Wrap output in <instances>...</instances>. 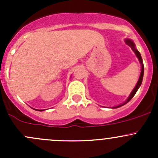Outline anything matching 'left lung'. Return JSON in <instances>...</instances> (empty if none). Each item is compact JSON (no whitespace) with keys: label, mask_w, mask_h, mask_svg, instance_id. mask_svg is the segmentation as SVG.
Returning a JSON list of instances; mask_svg holds the SVG:
<instances>
[{"label":"left lung","mask_w":158,"mask_h":158,"mask_svg":"<svg viewBox=\"0 0 158 158\" xmlns=\"http://www.w3.org/2000/svg\"><path fill=\"white\" fill-rule=\"evenodd\" d=\"M125 42H126V44H128L129 47H131V49H133V51H134V52H135V53L136 54L137 57H138V60H139L140 63H141V75H140V78H139V79H138V83H137L136 86H135V88L133 89V91H132V92H131V93L130 94V95H129L128 99H127L126 101H125V102L123 103V104H121V105H119V106H114V107H112L113 109H116V108H118V107H121V106H124V105H125V104H126V103H128V102L130 101V100L131 99V98H133L134 96H135V93H136V92H137L138 89H139L140 86H141V82H142V80H143V76H144V66H143L142 58H141V54H140L139 51L137 50V49H135V44H134V43H133V41H131V40H125Z\"/></svg>","instance_id":"obj_1"}]
</instances>
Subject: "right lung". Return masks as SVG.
<instances>
[{
	"label": "right lung",
	"instance_id": "right-lung-1",
	"mask_svg": "<svg viewBox=\"0 0 158 158\" xmlns=\"http://www.w3.org/2000/svg\"><path fill=\"white\" fill-rule=\"evenodd\" d=\"M38 111H43V110H38Z\"/></svg>",
	"mask_w": 158,
	"mask_h": 158
}]
</instances>
